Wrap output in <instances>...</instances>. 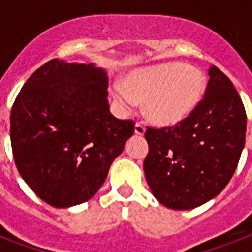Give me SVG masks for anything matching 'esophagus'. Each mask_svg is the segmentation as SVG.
Returning a JSON list of instances; mask_svg holds the SVG:
<instances>
[{"instance_id": "34e87169", "label": "esophagus", "mask_w": 252, "mask_h": 252, "mask_svg": "<svg viewBox=\"0 0 252 252\" xmlns=\"http://www.w3.org/2000/svg\"><path fill=\"white\" fill-rule=\"evenodd\" d=\"M134 133L138 134V136H144V133H145V126H142L141 123H136V126H134Z\"/></svg>"}]
</instances>
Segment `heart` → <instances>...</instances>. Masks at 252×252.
<instances>
[{"label": "heart", "mask_w": 252, "mask_h": 252, "mask_svg": "<svg viewBox=\"0 0 252 252\" xmlns=\"http://www.w3.org/2000/svg\"><path fill=\"white\" fill-rule=\"evenodd\" d=\"M126 88L114 86V98L124 111L145 100V115L157 126H175L197 108L205 93V77L183 63L152 65L130 73Z\"/></svg>", "instance_id": "heart-1"}]
</instances>
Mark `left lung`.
I'll use <instances>...</instances> for the list:
<instances>
[{
	"mask_svg": "<svg viewBox=\"0 0 252 252\" xmlns=\"http://www.w3.org/2000/svg\"><path fill=\"white\" fill-rule=\"evenodd\" d=\"M204 99L178 126L148 128L146 182L165 207L187 211L215 199L234 174L246 140V111L234 85L212 65Z\"/></svg>",
	"mask_w": 252,
	"mask_h": 252,
	"instance_id": "left-lung-1",
	"label": "left lung"
}]
</instances>
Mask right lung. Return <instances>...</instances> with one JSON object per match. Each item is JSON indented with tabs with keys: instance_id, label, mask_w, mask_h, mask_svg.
<instances>
[{
	"instance_id": "1",
	"label": "right lung",
	"mask_w": 252,
	"mask_h": 252,
	"mask_svg": "<svg viewBox=\"0 0 252 252\" xmlns=\"http://www.w3.org/2000/svg\"><path fill=\"white\" fill-rule=\"evenodd\" d=\"M108 77L95 64L53 59L26 81L11 108L18 171L49 205L90 200L132 137L134 123L110 112Z\"/></svg>"
}]
</instances>
